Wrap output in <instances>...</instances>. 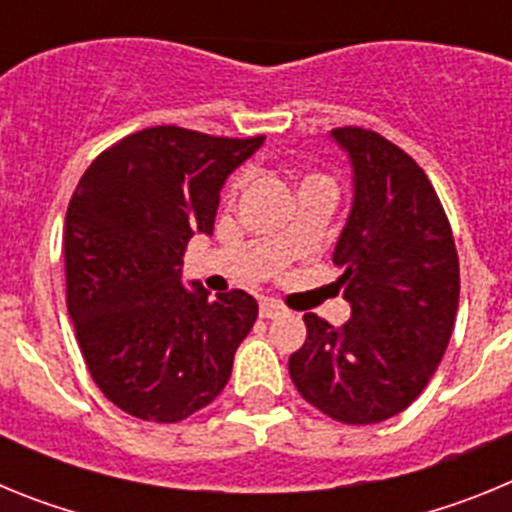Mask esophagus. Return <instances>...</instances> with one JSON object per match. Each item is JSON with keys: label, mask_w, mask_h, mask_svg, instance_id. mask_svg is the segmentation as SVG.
I'll use <instances>...</instances> for the list:
<instances>
[{"label": "esophagus", "mask_w": 512, "mask_h": 512, "mask_svg": "<svg viewBox=\"0 0 512 512\" xmlns=\"http://www.w3.org/2000/svg\"><path fill=\"white\" fill-rule=\"evenodd\" d=\"M259 312H261V318L274 320V318H279V315H287V307L277 300H261Z\"/></svg>", "instance_id": "34e87169"}]
</instances>
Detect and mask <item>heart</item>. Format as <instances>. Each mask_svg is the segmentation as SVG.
<instances>
[{
	"mask_svg": "<svg viewBox=\"0 0 512 512\" xmlns=\"http://www.w3.org/2000/svg\"><path fill=\"white\" fill-rule=\"evenodd\" d=\"M318 182L333 184V182H330V176H325V174H307L305 179H302V184H318ZM241 184H243L241 176H238V179H233V184H230V189H228L230 197H233V194L238 192V189H241ZM279 243H284V246H287V233L279 235Z\"/></svg>",
	"mask_w": 512,
	"mask_h": 512,
	"instance_id": "heart-1",
	"label": "heart"
}]
</instances>
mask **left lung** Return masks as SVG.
I'll use <instances>...</instances> for the list:
<instances>
[{
	"label": "left lung",
	"mask_w": 512,
	"mask_h": 512,
	"mask_svg": "<svg viewBox=\"0 0 512 512\" xmlns=\"http://www.w3.org/2000/svg\"><path fill=\"white\" fill-rule=\"evenodd\" d=\"M333 138L354 164V207L333 253L351 320L333 328L307 312L289 377L328 418L372 425L408 408L441 364L459 307V256L413 156L356 125Z\"/></svg>",
	"instance_id": "left-lung-1"
}]
</instances>
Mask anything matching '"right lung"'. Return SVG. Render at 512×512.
Segmentation results:
<instances>
[{
    "label": "right lung",
    "instance_id": "obj_1",
    "mask_svg": "<svg viewBox=\"0 0 512 512\" xmlns=\"http://www.w3.org/2000/svg\"><path fill=\"white\" fill-rule=\"evenodd\" d=\"M264 135L156 125L99 153L66 212V307L102 395L122 413L179 423L228 384L259 305L243 289L182 287L194 233H212L220 189Z\"/></svg>",
    "mask_w": 512,
    "mask_h": 512
}]
</instances>
